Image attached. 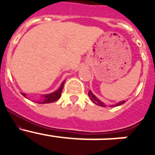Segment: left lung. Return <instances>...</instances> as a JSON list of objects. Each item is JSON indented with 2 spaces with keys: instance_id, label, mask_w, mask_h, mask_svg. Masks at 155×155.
<instances>
[{
  "instance_id": "obj_1",
  "label": "left lung",
  "mask_w": 155,
  "mask_h": 155,
  "mask_svg": "<svg viewBox=\"0 0 155 155\" xmlns=\"http://www.w3.org/2000/svg\"><path fill=\"white\" fill-rule=\"evenodd\" d=\"M88 95H89V97L91 98V100L93 102H94V104H96L97 105H99L101 106V107H106V105L104 104L103 103V102L101 101V100H99L97 97L95 95H94V94H93L92 92H91V91H89L88 93ZM125 101H119L118 103L115 104H112V105H111L110 107H115V106H119V105H122V104L125 103Z\"/></svg>"
}]
</instances>
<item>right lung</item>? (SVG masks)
<instances>
[{"instance_id": "obj_1", "label": "right lung", "mask_w": 155, "mask_h": 155, "mask_svg": "<svg viewBox=\"0 0 155 155\" xmlns=\"http://www.w3.org/2000/svg\"><path fill=\"white\" fill-rule=\"evenodd\" d=\"M65 82V80L62 82V83L61 84L60 87L58 89L57 91H54L53 93H51V94H43L41 95V99L40 101H37V103L39 104H48V103H52V102L56 101L57 100H58L59 98L61 97V91H62L63 87H64V83ZM21 94L23 95L24 97H26V94L25 93H21Z\"/></svg>"}]
</instances>
